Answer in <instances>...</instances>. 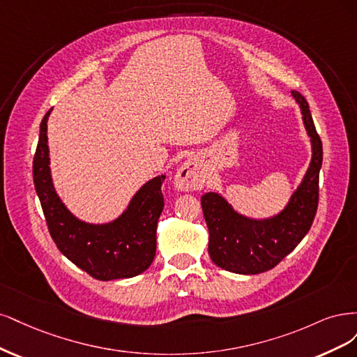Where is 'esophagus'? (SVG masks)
Masks as SVG:
<instances>
[{"label":"esophagus","mask_w":357,"mask_h":357,"mask_svg":"<svg viewBox=\"0 0 357 357\" xmlns=\"http://www.w3.org/2000/svg\"><path fill=\"white\" fill-rule=\"evenodd\" d=\"M175 183L182 191L202 190L206 183V174L197 162L187 160V162L179 167L175 176Z\"/></svg>","instance_id":"obj_1"}]
</instances>
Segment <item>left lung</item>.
I'll use <instances>...</instances> for the list:
<instances>
[{"label": "left lung", "instance_id": "1", "mask_svg": "<svg viewBox=\"0 0 357 357\" xmlns=\"http://www.w3.org/2000/svg\"><path fill=\"white\" fill-rule=\"evenodd\" d=\"M292 96L300 103L304 126L312 137L313 157L284 211L270 220L257 221L238 215L220 194L208 192L202 197L209 228V255L218 267L227 271L258 274L271 270L298 246L314 221L324 149L305 98L300 91H292Z\"/></svg>", "mask_w": 357, "mask_h": 357}]
</instances>
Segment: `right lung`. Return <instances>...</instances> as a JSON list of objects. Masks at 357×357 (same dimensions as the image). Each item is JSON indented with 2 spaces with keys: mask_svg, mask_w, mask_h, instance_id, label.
Here are the masks:
<instances>
[{
  "mask_svg": "<svg viewBox=\"0 0 357 357\" xmlns=\"http://www.w3.org/2000/svg\"><path fill=\"white\" fill-rule=\"evenodd\" d=\"M50 111L40 126L32 175L53 241L91 278L105 282L135 278L151 266L155 257L157 221L165 208L162 183L166 176L148 181L114 222L91 225L77 220L57 197L52 183L47 146Z\"/></svg>",
  "mask_w": 357,
  "mask_h": 357,
  "instance_id": "obj_1",
  "label": "right lung"
}]
</instances>
